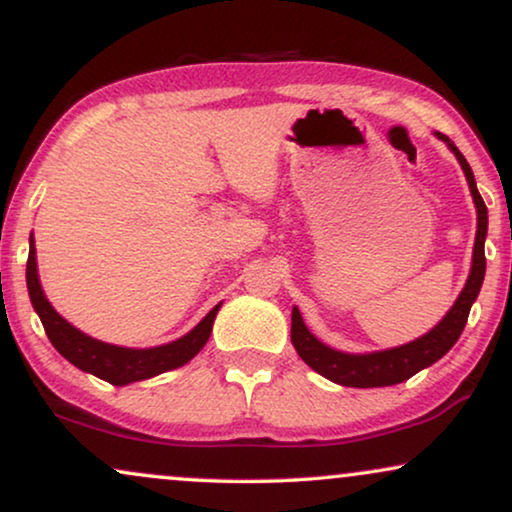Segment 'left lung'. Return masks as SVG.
Listing matches in <instances>:
<instances>
[{"mask_svg": "<svg viewBox=\"0 0 512 512\" xmlns=\"http://www.w3.org/2000/svg\"><path fill=\"white\" fill-rule=\"evenodd\" d=\"M445 145L452 149L456 161L461 163L463 175H466L470 196H473L475 210H478V231H475V245H473V264H470L468 281L463 285L461 295L456 297L452 309L447 316L440 320L433 330H428L424 337L414 339L410 344L395 346V349L386 351H372V353H344L332 349L316 339L304 325L302 313L297 306H292V330L290 339L295 346L299 358L304 360L311 370L323 374L325 379L335 381L339 386H353V388H377V386H393L400 381L414 377V374L424 370V367L438 363L445 353L456 344L461 337L463 327H466L470 306L480 295L482 281H485V238H487V206L482 201L475 185L473 170H470L468 161L463 159L459 147L454 145L447 135L435 133Z\"/></svg>", "mask_w": 512, "mask_h": 512, "instance_id": "left-lung-1", "label": "left lung"}]
</instances>
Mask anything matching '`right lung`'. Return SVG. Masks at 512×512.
<instances>
[{"instance_id":"1","label":"right lung","mask_w":512,"mask_h":512,"mask_svg":"<svg viewBox=\"0 0 512 512\" xmlns=\"http://www.w3.org/2000/svg\"><path fill=\"white\" fill-rule=\"evenodd\" d=\"M25 278L34 311H37L39 320H42L46 337L51 339V344L56 346L60 356L70 360L81 372H88L102 381H109L112 386H126L133 384V381L152 379L156 374L175 370V367L189 363L206 346L210 332H213L215 316L222 306V302L213 306L208 316L194 330H189L185 337L175 339V342L154 346V349H128V346L105 344L100 339L84 335V332L77 330L72 323H67L53 309L44 295L42 283H39L34 236H30V257H27Z\"/></svg>"}]
</instances>
